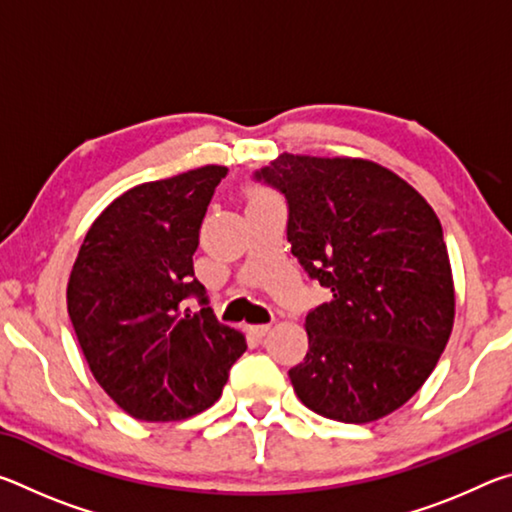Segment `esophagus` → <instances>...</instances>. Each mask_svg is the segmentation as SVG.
<instances>
[{
    "label": "esophagus",
    "instance_id": "1",
    "mask_svg": "<svg viewBox=\"0 0 512 512\" xmlns=\"http://www.w3.org/2000/svg\"><path fill=\"white\" fill-rule=\"evenodd\" d=\"M268 332H271V325H248V334L255 339H262Z\"/></svg>",
    "mask_w": 512,
    "mask_h": 512
}]
</instances>
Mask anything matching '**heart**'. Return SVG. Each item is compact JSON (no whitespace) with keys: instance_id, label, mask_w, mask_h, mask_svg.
Instances as JSON below:
<instances>
[{"instance_id":"obj_1","label":"heart","mask_w":512,"mask_h":512,"mask_svg":"<svg viewBox=\"0 0 512 512\" xmlns=\"http://www.w3.org/2000/svg\"><path fill=\"white\" fill-rule=\"evenodd\" d=\"M246 196H248V205L250 203H259V201H268V198H273L271 194L266 192V189H259V187H250Z\"/></svg>"}]
</instances>
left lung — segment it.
<instances>
[{"instance_id": "obj_1", "label": "left lung", "mask_w": 512, "mask_h": 512, "mask_svg": "<svg viewBox=\"0 0 512 512\" xmlns=\"http://www.w3.org/2000/svg\"><path fill=\"white\" fill-rule=\"evenodd\" d=\"M257 178L287 196L291 253L332 291L307 314L293 391L329 420L386 418L420 391L452 336L443 225L418 189L366 158L280 153Z\"/></svg>"}]
</instances>
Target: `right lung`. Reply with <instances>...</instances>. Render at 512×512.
I'll list each match as a JSON object with an SVG mask.
<instances>
[{
	"label": "right lung",
	"mask_w": 512,
	"mask_h": 512,
	"mask_svg": "<svg viewBox=\"0 0 512 512\" xmlns=\"http://www.w3.org/2000/svg\"><path fill=\"white\" fill-rule=\"evenodd\" d=\"M228 169L205 164L135 185L103 210L76 255L67 311L94 379L121 411L178 422L219 400L246 336L216 320L194 277L203 216Z\"/></svg>",
	"instance_id": "add662e5"
}]
</instances>
